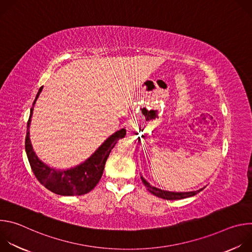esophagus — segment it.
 I'll return each mask as SVG.
<instances>
[{"mask_svg": "<svg viewBox=\"0 0 252 252\" xmlns=\"http://www.w3.org/2000/svg\"><path fill=\"white\" fill-rule=\"evenodd\" d=\"M132 127H133V123L132 122H129L128 124H127V129L129 130V129H132Z\"/></svg>", "mask_w": 252, "mask_h": 252, "instance_id": "obj_1", "label": "esophagus"}]
</instances>
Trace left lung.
I'll return each instance as SVG.
<instances>
[{"instance_id": "8db88e82", "label": "left lung", "mask_w": 252, "mask_h": 252, "mask_svg": "<svg viewBox=\"0 0 252 252\" xmlns=\"http://www.w3.org/2000/svg\"><path fill=\"white\" fill-rule=\"evenodd\" d=\"M140 178H141V182L143 183V185H145L149 191L151 193H153L154 195L158 196V197H160V198H163V199H169V200H174V199H182V198H186V197H189V196H193L195 195L196 193H198L199 191H201L204 188L198 189V190H195V191H187V192H176V191H168V190H163V189H158L156 187H153L150 183L147 182V179L143 178L142 175H140Z\"/></svg>"}]
</instances>
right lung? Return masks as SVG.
<instances>
[{
    "label": "right lung",
    "mask_w": 252,
    "mask_h": 252,
    "mask_svg": "<svg viewBox=\"0 0 252 252\" xmlns=\"http://www.w3.org/2000/svg\"><path fill=\"white\" fill-rule=\"evenodd\" d=\"M42 90L43 87L40 88L37 95H35L32 106L31 107L30 118L27 125L25 149L32 170L38 181L46 189L56 194L64 196L86 194L94 189V188L98 184L107 158H109L112 150L115 148L117 141L120 138L125 137L126 131L125 128H122L113 133L101 143L98 149L89 158L75 167L67 169H57L51 167L35 155L30 138V126L33 112V105L42 93Z\"/></svg>",
    "instance_id": "obj_1"
}]
</instances>
